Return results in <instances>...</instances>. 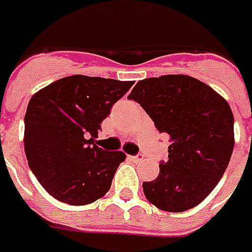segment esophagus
<instances>
[{
	"label": "esophagus",
	"instance_id": "34e87169",
	"mask_svg": "<svg viewBox=\"0 0 252 252\" xmlns=\"http://www.w3.org/2000/svg\"><path fill=\"white\" fill-rule=\"evenodd\" d=\"M143 154H137V156H131L130 157V160L131 161H134V162H140V161H143Z\"/></svg>",
	"mask_w": 252,
	"mask_h": 252
}]
</instances>
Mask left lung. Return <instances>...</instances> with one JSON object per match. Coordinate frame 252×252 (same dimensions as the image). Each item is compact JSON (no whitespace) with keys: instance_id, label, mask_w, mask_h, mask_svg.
Masks as SVG:
<instances>
[{"instance_id":"left-lung-1","label":"left lung","mask_w":252,"mask_h":252,"mask_svg":"<svg viewBox=\"0 0 252 252\" xmlns=\"http://www.w3.org/2000/svg\"><path fill=\"white\" fill-rule=\"evenodd\" d=\"M127 98L139 102L171 141L158 177L143 182L146 198L165 212L195 208L218 185L231 157L234 118L230 105L189 75L141 80Z\"/></svg>"}]
</instances>
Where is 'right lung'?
<instances>
[{"label":"right lung","instance_id":"right-lung-1","mask_svg":"<svg viewBox=\"0 0 252 252\" xmlns=\"http://www.w3.org/2000/svg\"><path fill=\"white\" fill-rule=\"evenodd\" d=\"M133 81L70 75L31 98L25 115V154L53 198L83 206L102 198L126 154L95 144L102 121Z\"/></svg>","mask_w":252,"mask_h":252}]
</instances>
